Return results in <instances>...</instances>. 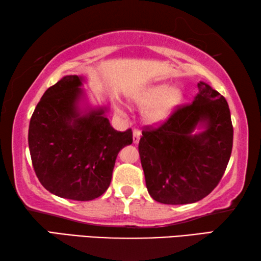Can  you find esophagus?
I'll return each mask as SVG.
<instances>
[{"instance_id":"obj_1","label":"esophagus","mask_w":261,"mask_h":261,"mask_svg":"<svg viewBox=\"0 0 261 261\" xmlns=\"http://www.w3.org/2000/svg\"><path fill=\"white\" fill-rule=\"evenodd\" d=\"M140 138H141V132L139 129H134L133 130V142L135 144H138L140 141Z\"/></svg>"}]
</instances>
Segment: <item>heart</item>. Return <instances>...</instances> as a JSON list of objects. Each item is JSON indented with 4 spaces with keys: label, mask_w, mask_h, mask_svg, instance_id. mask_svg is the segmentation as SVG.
Listing matches in <instances>:
<instances>
[{
    "label": "heart",
    "mask_w": 261,
    "mask_h": 261,
    "mask_svg": "<svg viewBox=\"0 0 261 261\" xmlns=\"http://www.w3.org/2000/svg\"><path fill=\"white\" fill-rule=\"evenodd\" d=\"M181 99V91L177 88H171L168 83L149 85L132 96V100L136 105L141 108L148 106L144 111V119L149 123H161L166 120ZM117 110L120 112V110Z\"/></svg>",
    "instance_id": "1"
}]
</instances>
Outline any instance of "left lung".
<instances>
[{"mask_svg":"<svg viewBox=\"0 0 261 261\" xmlns=\"http://www.w3.org/2000/svg\"><path fill=\"white\" fill-rule=\"evenodd\" d=\"M196 125L204 130L193 135ZM232 139L225 98L204 82L198 83L192 104L177 106L159 127L142 130L139 153L149 194L165 204L203 199L223 177Z\"/></svg>","mask_w":261,"mask_h":261,"instance_id":"left-lung-1","label":"left lung"}]
</instances>
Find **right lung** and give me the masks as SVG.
I'll list each match as a JSON object with an SVG mask.
<instances>
[{"instance_id": "obj_1", "label": "right lung", "mask_w": 261, "mask_h": 261, "mask_svg": "<svg viewBox=\"0 0 261 261\" xmlns=\"http://www.w3.org/2000/svg\"><path fill=\"white\" fill-rule=\"evenodd\" d=\"M84 77L68 75L47 89L30 120L29 148L41 185L60 198L89 201L109 189L115 160L133 142L118 132L106 108L81 111Z\"/></svg>"}]
</instances>
